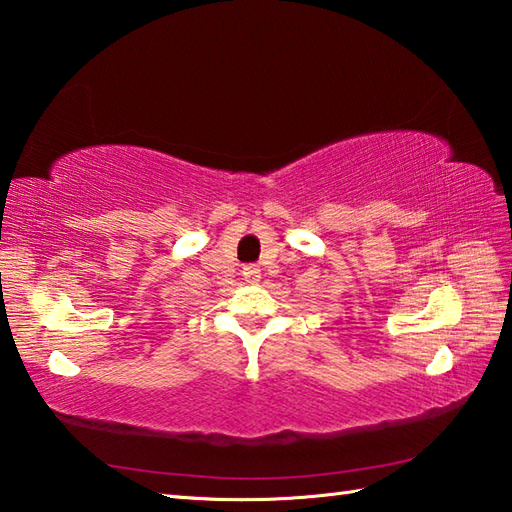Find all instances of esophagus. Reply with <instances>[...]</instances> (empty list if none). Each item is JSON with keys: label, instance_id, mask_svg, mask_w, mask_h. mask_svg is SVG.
<instances>
[{"label": "esophagus", "instance_id": "1", "mask_svg": "<svg viewBox=\"0 0 512 512\" xmlns=\"http://www.w3.org/2000/svg\"><path fill=\"white\" fill-rule=\"evenodd\" d=\"M243 276L247 282H258L260 280V269L258 265H245L243 267Z\"/></svg>", "mask_w": 512, "mask_h": 512}]
</instances>
